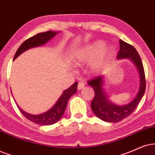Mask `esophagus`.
<instances>
[{"mask_svg":"<svg viewBox=\"0 0 155 155\" xmlns=\"http://www.w3.org/2000/svg\"><path fill=\"white\" fill-rule=\"evenodd\" d=\"M84 87H85V84H84V82L82 81H80L79 82V84H78V89L81 90L82 89H84Z\"/></svg>","mask_w":155,"mask_h":155,"instance_id":"1","label":"esophagus"}]
</instances>
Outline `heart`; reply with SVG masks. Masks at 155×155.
<instances>
[{
  "label": "heart",
  "instance_id": "obj_1",
  "mask_svg": "<svg viewBox=\"0 0 155 155\" xmlns=\"http://www.w3.org/2000/svg\"><path fill=\"white\" fill-rule=\"evenodd\" d=\"M103 42L97 41L85 47L74 56V64L82 66L92 63V70L98 71L102 67L111 52V48L105 47L103 48Z\"/></svg>",
  "mask_w": 155,
  "mask_h": 155
}]
</instances>
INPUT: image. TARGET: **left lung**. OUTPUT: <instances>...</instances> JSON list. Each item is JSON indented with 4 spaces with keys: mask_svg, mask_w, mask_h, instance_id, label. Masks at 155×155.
I'll use <instances>...</instances> for the list:
<instances>
[{
    "mask_svg": "<svg viewBox=\"0 0 155 155\" xmlns=\"http://www.w3.org/2000/svg\"><path fill=\"white\" fill-rule=\"evenodd\" d=\"M119 51L117 55L118 59L130 58L137 68L140 73V85L137 94L128 104L117 106L109 101L103 88L104 84V76H99L88 81V84L93 88L94 97L91 101V107L93 112L101 120L107 122H118L129 117L137 108L142 99L146 89V80L142 61L138 52L134 46L119 40Z\"/></svg>",
    "mask_w": 155,
    "mask_h": 155,
    "instance_id": "8db88e82",
    "label": "left lung"
}]
</instances>
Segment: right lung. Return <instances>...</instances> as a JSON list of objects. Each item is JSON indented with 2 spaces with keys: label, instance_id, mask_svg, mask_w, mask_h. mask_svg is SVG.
<instances>
[{
  "label": "right lung",
  "instance_id": "obj_1",
  "mask_svg": "<svg viewBox=\"0 0 155 155\" xmlns=\"http://www.w3.org/2000/svg\"><path fill=\"white\" fill-rule=\"evenodd\" d=\"M57 34L58 32L49 31L44 33H39L36 36H34L27 39L18 48L17 51L15 54L13 60H15L19 55H21L23 52L25 51L29 48L45 44ZM77 82H75L68 89H66L63 92L62 95L59 97V99H58V101H56V103L53 106L52 108L45 113L38 115L30 114H28L23 111L18 106V107L19 110L22 113L23 116L27 119L32 121V122L36 123V124L39 125L54 124L56 122H57L63 116L66 108V106H67L68 99H70V97L72 95L76 94V91H77Z\"/></svg>",
  "mask_w": 155,
  "mask_h": 155
}]
</instances>
